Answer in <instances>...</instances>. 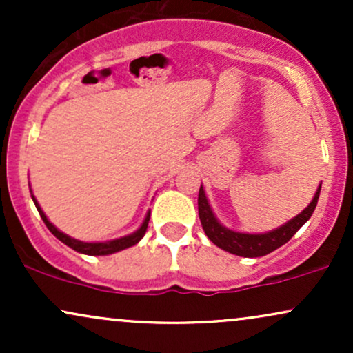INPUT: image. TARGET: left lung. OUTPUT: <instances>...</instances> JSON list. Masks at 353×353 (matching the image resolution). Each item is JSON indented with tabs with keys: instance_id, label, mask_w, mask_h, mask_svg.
Here are the masks:
<instances>
[{
	"instance_id": "obj_1",
	"label": "left lung",
	"mask_w": 353,
	"mask_h": 353,
	"mask_svg": "<svg viewBox=\"0 0 353 353\" xmlns=\"http://www.w3.org/2000/svg\"><path fill=\"white\" fill-rule=\"evenodd\" d=\"M320 188H322V182L319 184L317 192H315L310 204L301 214H297L294 219H290V221H287L285 224L281 225V228L269 230V232L264 234H247L228 229L225 225H222L219 222L216 214L212 212L208 197H205L204 188L201 185L197 205H199V219L202 229H204L205 236L210 239V242L221 247L225 252L241 255V257H262V255L274 252L275 249H279L285 242H289L294 234L309 221L312 214H314L315 205H317Z\"/></svg>"
}]
</instances>
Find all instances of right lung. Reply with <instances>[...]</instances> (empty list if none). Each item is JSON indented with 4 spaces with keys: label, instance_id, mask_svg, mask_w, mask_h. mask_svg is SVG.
<instances>
[{
    "label": "right lung",
    "instance_id": "1",
    "mask_svg": "<svg viewBox=\"0 0 353 353\" xmlns=\"http://www.w3.org/2000/svg\"><path fill=\"white\" fill-rule=\"evenodd\" d=\"M31 199H33L36 209H38V212H39V216H41L43 222L46 224V228L51 230L52 236L58 237L59 241L63 242V244L71 247V249L76 250V252L86 254V255H109V254H114V252H119V250L128 249V247L136 245L137 242H139L141 239L144 237L145 230H148L149 217H151V210H149V212L145 214V219L143 221V224H141V228L134 230L132 234H129V236H124V237H119V239H112V241H106V242H83V241H78V239L68 236V234L61 232L59 229H56L54 225H52L50 222V219L46 217V214L43 212L41 205L38 204V201H36L33 192H31Z\"/></svg>",
    "mask_w": 353,
    "mask_h": 353
}]
</instances>
